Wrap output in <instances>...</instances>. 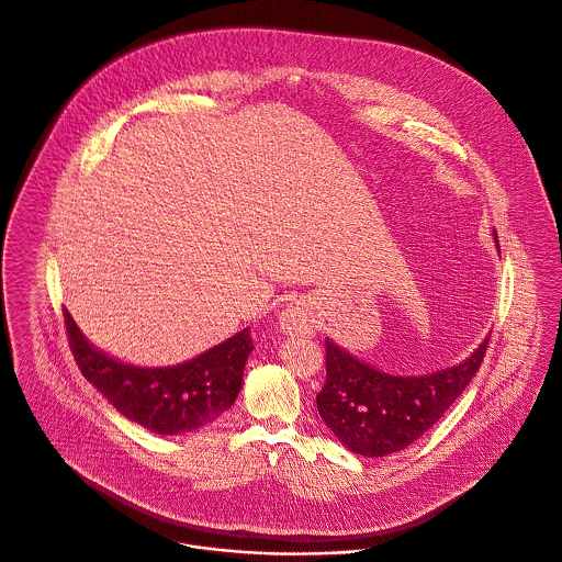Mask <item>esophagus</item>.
<instances>
[{
	"label": "esophagus",
	"instance_id": "esophagus-1",
	"mask_svg": "<svg viewBox=\"0 0 562 562\" xmlns=\"http://www.w3.org/2000/svg\"><path fill=\"white\" fill-rule=\"evenodd\" d=\"M280 329L291 336L307 331V316L303 312L302 303L286 305V310L280 314Z\"/></svg>",
	"mask_w": 562,
	"mask_h": 562
}]
</instances>
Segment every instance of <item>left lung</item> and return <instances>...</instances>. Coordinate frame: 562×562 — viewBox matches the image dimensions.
Listing matches in <instances>:
<instances>
[{"label": "left lung", "mask_w": 562, "mask_h": 562, "mask_svg": "<svg viewBox=\"0 0 562 562\" xmlns=\"http://www.w3.org/2000/svg\"><path fill=\"white\" fill-rule=\"evenodd\" d=\"M494 239L496 231H494ZM490 338L460 366L426 376H391L325 340L327 381L318 415L346 447L381 458L413 445L432 428L473 381Z\"/></svg>", "instance_id": "8db88e82"}]
</instances>
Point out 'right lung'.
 <instances>
[{
    "label": "right lung",
    "mask_w": 562,
    "mask_h": 562,
    "mask_svg": "<svg viewBox=\"0 0 562 562\" xmlns=\"http://www.w3.org/2000/svg\"><path fill=\"white\" fill-rule=\"evenodd\" d=\"M64 321L70 350L87 381L130 422L162 436L196 430L226 413L255 348L250 331L244 329L186 363L136 368L89 345L68 310Z\"/></svg>",
    "instance_id": "obj_1"
}]
</instances>
